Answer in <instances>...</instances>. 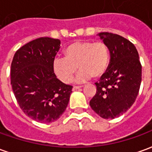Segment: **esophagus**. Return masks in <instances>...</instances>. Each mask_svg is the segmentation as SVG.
Returning <instances> with one entry per match:
<instances>
[{"label": "esophagus", "instance_id": "obj_1", "mask_svg": "<svg viewBox=\"0 0 152 152\" xmlns=\"http://www.w3.org/2000/svg\"><path fill=\"white\" fill-rule=\"evenodd\" d=\"M81 87H82V86H73V88H72V89L73 90H76V89H80V88H81Z\"/></svg>", "mask_w": 152, "mask_h": 152}]
</instances>
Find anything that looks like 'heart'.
<instances>
[{
    "label": "heart",
    "mask_w": 152,
    "mask_h": 152,
    "mask_svg": "<svg viewBox=\"0 0 152 152\" xmlns=\"http://www.w3.org/2000/svg\"><path fill=\"white\" fill-rule=\"evenodd\" d=\"M64 58H56L52 67L54 74L62 82L68 84L77 72L81 70L76 80L83 82L91 76L102 77L107 71L110 63V51L102 41H75L64 50Z\"/></svg>",
    "instance_id": "b5f03b06"
}]
</instances>
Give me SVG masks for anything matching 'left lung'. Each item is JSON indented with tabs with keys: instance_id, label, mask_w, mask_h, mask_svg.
<instances>
[{
	"instance_id": "1",
	"label": "left lung",
	"mask_w": 152,
	"mask_h": 152,
	"mask_svg": "<svg viewBox=\"0 0 152 152\" xmlns=\"http://www.w3.org/2000/svg\"><path fill=\"white\" fill-rule=\"evenodd\" d=\"M100 37L110 51L107 72L96 82L91 108L104 119H114L134 104L140 89L142 65L134 45L120 35L101 32Z\"/></svg>"
}]
</instances>
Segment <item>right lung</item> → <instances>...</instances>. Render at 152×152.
I'll return each mask as SVG.
<instances>
[{
	"mask_svg": "<svg viewBox=\"0 0 152 152\" xmlns=\"http://www.w3.org/2000/svg\"><path fill=\"white\" fill-rule=\"evenodd\" d=\"M60 40L40 37L19 48L13 58L10 83L22 111L40 123L57 121L65 112L72 86L57 78L52 67Z\"/></svg>",
	"mask_w": 152,
	"mask_h": 152,
	"instance_id": "obj_1",
	"label": "right lung"
}]
</instances>
